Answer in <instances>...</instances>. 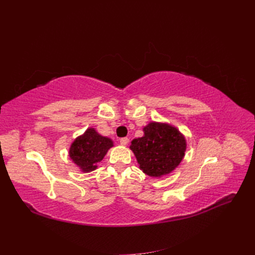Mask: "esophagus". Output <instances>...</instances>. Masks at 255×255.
Returning a JSON list of instances; mask_svg holds the SVG:
<instances>
[{
  "instance_id": "obj_1",
  "label": "esophagus",
  "mask_w": 255,
  "mask_h": 255,
  "mask_svg": "<svg viewBox=\"0 0 255 255\" xmlns=\"http://www.w3.org/2000/svg\"><path fill=\"white\" fill-rule=\"evenodd\" d=\"M128 140L129 139L128 137H122V138H120V143L123 145H127L128 143Z\"/></svg>"
}]
</instances>
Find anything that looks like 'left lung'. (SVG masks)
Here are the masks:
<instances>
[{
	"mask_svg": "<svg viewBox=\"0 0 255 255\" xmlns=\"http://www.w3.org/2000/svg\"><path fill=\"white\" fill-rule=\"evenodd\" d=\"M144 135L130 144L139 168L150 176H163L180 165L186 140L175 128L166 123L151 122L143 128Z\"/></svg>",
	"mask_w": 255,
	"mask_h": 255,
	"instance_id": "left-lung-1",
	"label": "left lung"
}]
</instances>
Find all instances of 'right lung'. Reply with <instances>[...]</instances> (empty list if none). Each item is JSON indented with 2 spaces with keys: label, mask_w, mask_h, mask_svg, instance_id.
<instances>
[{
  "label": "right lung",
  "mask_w": 255,
  "mask_h": 255,
  "mask_svg": "<svg viewBox=\"0 0 255 255\" xmlns=\"http://www.w3.org/2000/svg\"><path fill=\"white\" fill-rule=\"evenodd\" d=\"M113 145L111 138L101 136L95 128H90L72 142L69 155L83 172H90L97 169V164L103 159Z\"/></svg>",
  "instance_id": "add662e5"
}]
</instances>
